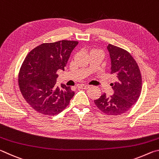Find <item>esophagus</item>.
<instances>
[{
  "label": "esophagus",
  "mask_w": 159,
  "mask_h": 159,
  "mask_svg": "<svg viewBox=\"0 0 159 159\" xmlns=\"http://www.w3.org/2000/svg\"><path fill=\"white\" fill-rule=\"evenodd\" d=\"M89 88V86L88 85H83V84H80L79 86H78V88H79V89H88V88Z\"/></svg>",
  "instance_id": "34e87169"
}]
</instances>
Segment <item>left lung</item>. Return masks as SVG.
Listing matches in <instances>:
<instances>
[{"mask_svg": "<svg viewBox=\"0 0 159 159\" xmlns=\"http://www.w3.org/2000/svg\"><path fill=\"white\" fill-rule=\"evenodd\" d=\"M111 57V74L116 81L111 83L114 95L106 93L94 100L97 107L104 114L118 116L124 114L133 107L140 96L142 76L134 59L127 50L109 44L107 46Z\"/></svg>", "mask_w": 159, "mask_h": 159, "instance_id": "1", "label": "left lung"}]
</instances>
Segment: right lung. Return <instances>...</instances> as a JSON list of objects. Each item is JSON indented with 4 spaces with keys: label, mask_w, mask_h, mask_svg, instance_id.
Wrapping results in <instances>:
<instances>
[{
    "label": "right lung",
    "mask_w": 159,
    "mask_h": 159,
    "mask_svg": "<svg viewBox=\"0 0 159 159\" xmlns=\"http://www.w3.org/2000/svg\"><path fill=\"white\" fill-rule=\"evenodd\" d=\"M79 44L62 40L44 43L26 55L18 74V84L26 102L39 114L55 116L69 104L74 95L69 86L56 85L59 69L64 70L70 55Z\"/></svg>",
    "instance_id": "right-lung-1"
}]
</instances>
